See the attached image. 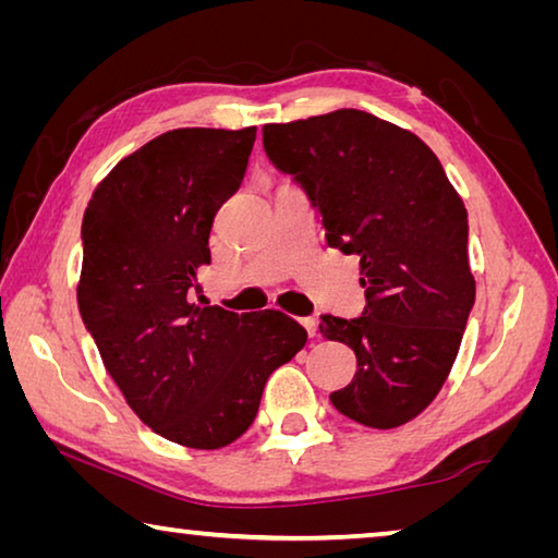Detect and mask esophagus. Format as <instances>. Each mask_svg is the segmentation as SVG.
<instances>
[{
	"instance_id": "esophagus-1",
	"label": "esophagus",
	"mask_w": 558,
	"mask_h": 558,
	"mask_svg": "<svg viewBox=\"0 0 558 558\" xmlns=\"http://www.w3.org/2000/svg\"><path fill=\"white\" fill-rule=\"evenodd\" d=\"M302 327L307 329L310 337H315L317 335V317H305L302 319Z\"/></svg>"
}]
</instances>
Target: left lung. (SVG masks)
<instances>
[{"instance_id": "obj_1", "label": "left lung", "mask_w": 558, "mask_h": 558, "mask_svg": "<svg viewBox=\"0 0 558 558\" xmlns=\"http://www.w3.org/2000/svg\"><path fill=\"white\" fill-rule=\"evenodd\" d=\"M263 147L305 189L327 243L362 266V317L319 325L356 354L329 401L362 426H403L446 384L475 305L465 204L421 137L364 110L266 125Z\"/></svg>"}]
</instances>
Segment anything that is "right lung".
Here are the masks:
<instances>
[{
    "mask_svg": "<svg viewBox=\"0 0 558 558\" xmlns=\"http://www.w3.org/2000/svg\"><path fill=\"white\" fill-rule=\"evenodd\" d=\"M253 143L256 128L169 130L120 159L83 214L78 310L102 364L145 426L196 450L241 438L268 376L307 342L278 310L202 305L214 216Z\"/></svg>",
    "mask_w": 558,
    "mask_h": 558,
    "instance_id": "obj_1",
    "label": "right lung"
}]
</instances>
